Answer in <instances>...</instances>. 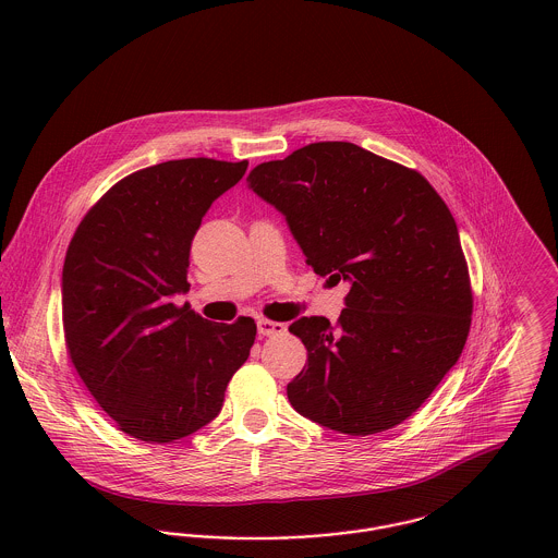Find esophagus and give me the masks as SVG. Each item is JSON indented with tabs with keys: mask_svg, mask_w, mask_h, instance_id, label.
<instances>
[{
	"mask_svg": "<svg viewBox=\"0 0 558 558\" xmlns=\"http://www.w3.org/2000/svg\"><path fill=\"white\" fill-rule=\"evenodd\" d=\"M257 330H259V335H264V337H270V335H281V332H286V324H281V322H272V319H257Z\"/></svg>",
	"mask_w": 558,
	"mask_h": 558,
	"instance_id": "34e87169",
	"label": "esophagus"
}]
</instances>
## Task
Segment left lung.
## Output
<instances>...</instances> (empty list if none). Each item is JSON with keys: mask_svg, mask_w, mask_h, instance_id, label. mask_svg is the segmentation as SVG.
Returning <instances> with one entry per match:
<instances>
[{"mask_svg": "<svg viewBox=\"0 0 558 558\" xmlns=\"http://www.w3.org/2000/svg\"><path fill=\"white\" fill-rule=\"evenodd\" d=\"M246 182L286 217L307 264L350 286L337 324H290L307 348L290 403L339 434L396 427L458 363L471 330V277L447 204L418 171L348 142L262 162Z\"/></svg>", "mask_w": 558, "mask_h": 558, "instance_id": "8db88e82", "label": "left lung"}]
</instances>
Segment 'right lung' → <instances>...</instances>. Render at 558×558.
Returning <instances> with one entry per match:
<instances>
[{
	"instance_id": "1",
	"label": "right lung",
	"mask_w": 558,
	"mask_h": 558,
	"mask_svg": "<svg viewBox=\"0 0 558 558\" xmlns=\"http://www.w3.org/2000/svg\"><path fill=\"white\" fill-rule=\"evenodd\" d=\"M246 165L180 159L140 169L89 208L69 244V356L98 405L144 442H173L208 425L255 341L251 318L219 324L173 305L189 290L204 215Z\"/></svg>"
}]
</instances>
